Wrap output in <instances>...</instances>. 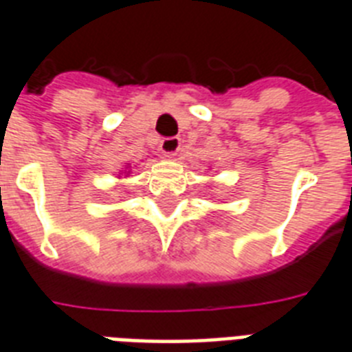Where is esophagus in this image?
<instances>
[{"label":"esophagus","instance_id":"1","mask_svg":"<svg viewBox=\"0 0 352 352\" xmlns=\"http://www.w3.org/2000/svg\"><path fill=\"white\" fill-rule=\"evenodd\" d=\"M181 150V139L179 137H166L161 141V151L164 155L173 157L177 155V151Z\"/></svg>","mask_w":352,"mask_h":352}]
</instances>
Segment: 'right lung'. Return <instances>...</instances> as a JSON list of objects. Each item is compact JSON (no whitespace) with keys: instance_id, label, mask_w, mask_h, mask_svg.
<instances>
[{"instance_id":"right-lung-1","label":"right lung","mask_w":352,"mask_h":352,"mask_svg":"<svg viewBox=\"0 0 352 352\" xmlns=\"http://www.w3.org/2000/svg\"><path fill=\"white\" fill-rule=\"evenodd\" d=\"M130 168L131 166H126V170H124V173H126V175H130ZM121 175H122V173H121Z\"/></svg>"}]
</instances>
